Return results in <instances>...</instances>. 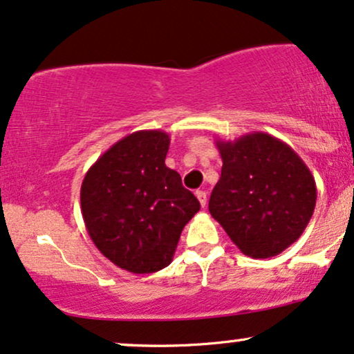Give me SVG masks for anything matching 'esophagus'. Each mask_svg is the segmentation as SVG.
Wrapping results in <instances>:
<instances>
[{
  "instance_id": "34e87169",
  "label": "esophagus",
  "mask_w": 354,
  "mask_h": 354,
  "mask_svg": "<svg viewBox=\"0 0 354 354\" xmlns=\"http://www.w3.org/2000/svg\"><path fill=\"white\" fill-rule=\"evenodd\" d=\"M195 195H197V198H198V202H201V205L205 207L207 205V192H205V190H197V192H195Z\"/></svg>"
}]
</instances>
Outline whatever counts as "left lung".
I'll return each instance as SVG.
<instances>
[{
	"label": "left lung",
	"mask_w": 354,
	"mask_h": 354,
	"mask_svg": "<svg viewBox=\"0 0 354 354\" xmlns=\"http://www.w3.org/2000/svg\"><path fill=\"white\" fill-rule=\"evenodd\" d=\"M222 176L209 212L243 255L270 259L300 239L317 205V184L301 157L277 137L252 132L217 140Z\"/></svg>",
	"instance_id": "1"
}]
</instances>
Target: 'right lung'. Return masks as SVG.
<instances>
[{
	"instance_id": "add662e5",
	"label": "right lung",
	"mask_w": 354,
	"mask_h": 354,
	"mask_svg": "<svg viewBox=\"0 0 354 354\" xmlns=\"http://www.w3.org/2000/svg\"><path fill=\"white\" fill-rule=\"evenodd\" d=\"M170 137L137 131L111 145L86 172L81 212L97 250L131 273L170 265L185 223L201 210L165 165Z\"/></svg>"
}]
</instances>
